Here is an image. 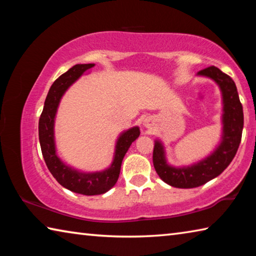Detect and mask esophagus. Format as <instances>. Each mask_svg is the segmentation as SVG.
Listing matches in <instances>:
<instances>
[{"label": "esophagus", "mask_w": 256, "mask_h": 256, "mask_svg": "<svg viewBox=\"0 0 256 256\" xmlns=\"http://www.w3.org/2000/svg\"><path fill=\"white\" fill-rule=\"evenodd\" d=\"M144 125H146V124H144Z\"/></svg>", "instance_id": "esophagus-1"}]
</instances>
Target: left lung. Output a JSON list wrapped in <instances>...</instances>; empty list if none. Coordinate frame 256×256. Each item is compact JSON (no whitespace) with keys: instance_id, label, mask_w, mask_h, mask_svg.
<instances>
[{"instance_id":"1","label":"left lung","mask_w":256,"mask_h":256,"mask_svg":"<svg viewBox=\"0 0 256 256\" xmlns=\"http://www.w3.org/2000/svg\"><path fill=\"white\" fill-rule=\"evenodd\" d=\"M198 76L210 78L219 86L222 96V133L219 144L208 157L182 167L168 164L162 142L154 141L152 156L154 170L164 183L177 188H198L222 174L235 157L244 126L242 106L232 78L216 66L206 68L198 72Z\"/></svg>"}]
</instances>
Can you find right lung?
<instances>
[{
    "instance_id": "obj_1",
    "label": "right lung",
    "mask_w": 256,
    "mask_h": 256,
    "mask_svg": "<svg viewBox=\"0 0 256 256\" xmlns=\"http://www.w3.org/2000/svg\"><path fill=\"white\" fill-rule=\"evenodd\" d=\"M94 64H76L70 70L60 76L52 84L46 100L44 110L40 115L38 132H40V142L42 154L44 157L52 175L58 183L74 193L84 196H98L110 190L118 180L120 164H122L125 154L128 152L130 146L140 136L138 126H133L120 134L116 141L114 158L110 166L105 170L86 172H80L63 162L56 152L54 125L55 116L58 112L60 99L66 90L79 79V78L94 68Z\"/></svg>"
}]
</instances>
